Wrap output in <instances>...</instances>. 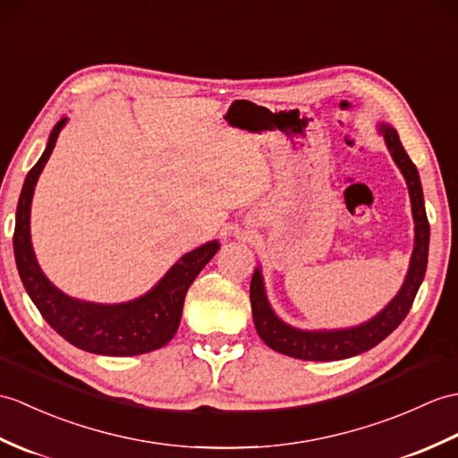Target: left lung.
I'll list each match as a JSON object with an SVG mask.
<instances>
[{
  "instance_id": "1",
  "label": "left lung",
  "mask_w": 458,
  "mask_h": 458,
  "mask_svg": "<svg viewBox=\"0 0 458 458\" xmlns=\"http://www.w3.org/2000/svg\"><path fill=\"white\" fill-rule=\"evenodd\" d=\"M378 134L385 138L388 152L394 164L406 179L408 193L411 200V216L416 225V236H413V250L410 258V267L406 273L398 294L392 299L382 310L370 318V320L339 329H301L283 322L275 314L269 304L261 267L253 271L250 284V301L253 312V324L265 345L277 351V353L289 355L302 360H339L347 359L378 345L382 339L388 337L400 326L403 318L408 316L410 308L416 299L420 284L428 269V253H429V222L425 215L423 205V189L418 167L413 165L410 156L403 150L394 126L386 123L377 124Z\"/></svg>"
}]
</instances>
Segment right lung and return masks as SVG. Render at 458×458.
Masks as SVG:
<instances>
[{"mask_svg":"<svg viewBox=\"0 0 458 458\" xmlns=\"http://www.w3.org/2000/svg\"><path fill=\"white\" fill-rule=\"evenodd\" d=\"M66 123L68 116H62L55 124L45 152L27 174L23 191H21L13 233L19 277L42 318L72 345L95 355L109 357L142 355L148 351H156L172 342L181 322L189 286L205 265L215 258L220 243L218 240H212L185 253L150 291L129 302L99 304L73 299L62 293L48 281L37 261L33 242H30V203H33L38 175L45 169Z\"/></svg>","mask_w":458,"mask_h":458,"instance_id":"1","label":"right lung"}]
</instances>
